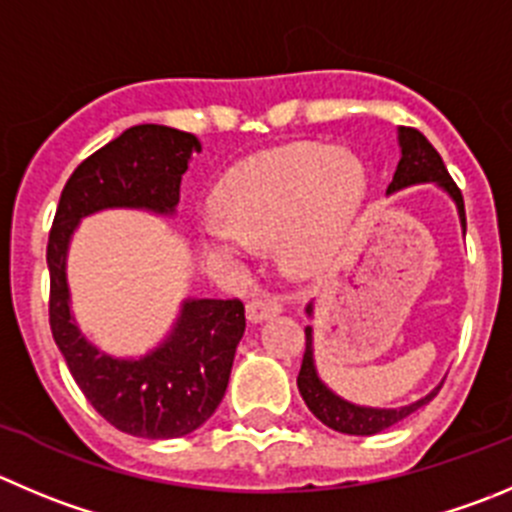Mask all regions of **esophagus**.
<instances>
[{"label": "esophagus", "instance_id": "obj_1", "mask_svg": "<svg viewBox=\"0 0 512 512\" xmlns=\"http://www.w3.org/2000/svg\"><path fill=\"white\" fill-rule=\"evenodd\" d=\"M281 309H284V304H281V296L274 294V291H264V294H256L248 299L246 316H248V321L259 324V321L279 314Z\"/></svg>", "mask_w": 512, "mask_h": 512}]
</instances>
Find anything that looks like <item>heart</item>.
<instances>
[{
    "instance_id": "1",
    "label": "heart",
    "mask_w": 512,
    "mask_h": 512,
    "mask_svg": "<svg viewBox=\"0 0 512 512\" xmlns=\"http://www.w3.org/2000/svg\"><path fill=\"white\" fill-rule=\"evenodd\" d=\"M367 193L357 155L314 143H294L233 165L213 191L223 223L198 228L211 253H241L248 241H279L284 264L314 271L347 241Z\"/></svg>"
}]
</instances>
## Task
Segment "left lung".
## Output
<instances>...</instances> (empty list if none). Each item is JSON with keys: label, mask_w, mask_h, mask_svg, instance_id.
Segmentation results:
<instances>
[{"label": "left lung", "mask_w": 512, "mask_h": 512, "mask_svg": "<svg viewBox=\"0 0 512 512\" xmlns=\"http://www.w3.org/2000/svg\"><path fill=\"white\" fill-rule=\"evenodd\" d=\"M399 148H402V158H399L397 170H394V178L389 183L387 191H399V188L415 186V183H437L440 188H445L452 196V201L457 203V213H460L462 228L465 223V203H462V193L457 188L455 180L447 173L445 163H442L440 153L432 148L430 140L420 133L417 128H399ZM311 314V306L306 309ZM296 384H299V392L304 397L306 407L314 412L316 420L324 422L326 427L332 430L344 432V435H377V432L387 430V427L397 425L399 420L410 417L412 412L420 410L422 405H427L440 387L435 392L427 394L425 399L415 402V405L399 407V410H372V407H357L352 402H344L342 397L326 389L321 384V379L316 377L314 369V357H311V329L306 326V352L304 359H301L299 377H296Z\"/></svg>", "instance_id": "obj_1"}]
</instances>
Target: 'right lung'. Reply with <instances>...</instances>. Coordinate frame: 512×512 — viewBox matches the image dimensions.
<instances>
[{
  "instance_id": "obj_1",
  "label": "right lung",
  "mask_w": 512,
  "mask_h": 512,
  "mask_svg": "<svg viewBox=\"0 0 512 512\" xmlns=\"http://www.w3.org/2000/svg\"><path fill=\"white\" fill-rule=\"evenodd\" d=\"M196 135L165 125H135L82 160L62 188L47 241L50 329L77 387L97 415L148 440L191 435L221 405L236 347L246 329L241 299H191L178 324L143 359H115L92 347L70 316L65 256L82 216L102 208L173 213Z\"/></svg>"
}]
</instances>
